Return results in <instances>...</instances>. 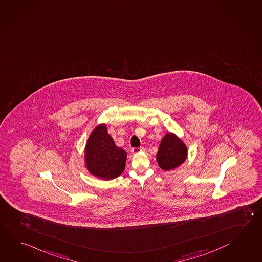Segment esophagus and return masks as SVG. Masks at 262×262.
<instances>
[{
    "mask_svg": "<svg viewBox=\"0 0 262 262\" xmlns=\"http://www.w3.org/2000/svg\"><path fill=\"white\" fill-rule=\"evenodd\" d=\"M143 150H144V148L142 147L141 148H133L131 149V152L133 154H138V153L142 152Z\"/></svg>",
    "mask_w": 262,
    "mask_h": 262,
    "instance_id": "obj_1",
    "label": "esophagus"
}]
</instances>
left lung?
<instances>
[{"mask_svg": "<svg viewBox=\"0 0 262 262\" xmlns=\"http://www.w3.org/2000/svg\"><path fill=\"white\" fill-rule=\"evenodd\" d=\"M188 149L185 142L171 132L164 135L159 146L156 161L163 171H171L186 162Z\"/></svg>", "mask_w": 262, "mask_h": 262, "instance_id": "8db88e82", "label": "left lung"}]
</instances>
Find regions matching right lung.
I'll use <instances>...</instances> for the list:
<instances>
[{"mask_svg": "<svg viewBox=\"0 0 262 262\" xmlns=\"http://www.w3.org/2000/svg\"><path fill=\"white\" fill-rule=\"evenodd\" d=\"M127 154L115 145L107 131V124L95 126L88 138L84 150V164L91 176L104 181L123 173Z\"/></svg>", "mask_w": 262, "mask_h": 262, "instance_id": "obj_1", "label": "right lung"}]
</instances>
